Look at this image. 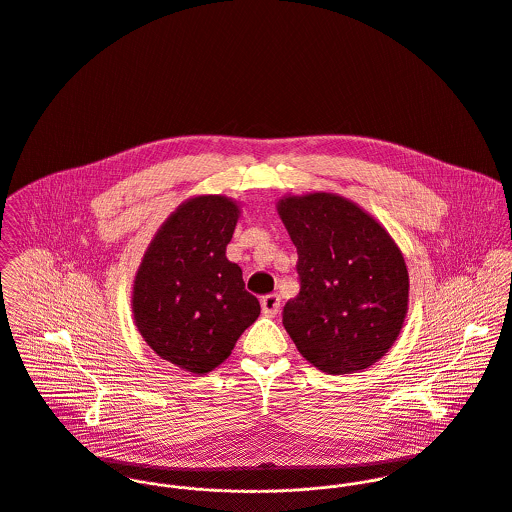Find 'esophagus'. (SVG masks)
Here are the masks:
<instances>
[{
	"label": "esophagus",
	"instance_id": "1",
	"mask_svg": "<svg viewBox=\"0 0 512 512\" xmlns=\"http://www.w3.org/2000/svg\"><path fill=\"white\" fill-rule=\"evenodd\" d=\"M261 308H263V314H265V316H275V314H279V310H281V298H279V294H267V296H263Z\"/></svg>",
	"mask_w": 512,
	"mask_h": 512
}]
</instances>
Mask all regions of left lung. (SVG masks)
<instances>
[{
  "label": "left lung",
  "mask_w": 512,
  "mask_h": 512,
  "mask_svg": "<svg viewBox=\"0 0 512 512\" xmlns=\"http://www.w3.org/2000/svg\"><path fill=\"white\" fill-rule=\"evenodd\" d=\"M277 210L300 279V292L284 304V330L324 373L371 367L393 347L408 310V271L395 239L330 192L284 196Z\"/></svg>",
  "instance_id": "8db88e82"
}]
</instances>
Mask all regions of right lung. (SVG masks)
Instances as JSON below:
<instances>
[{
	"mask_svg": "<svg viewBox=\"0 0 512 512\" xmlns=\"http://www.w3.org/2000/svg\"><path fill=\"white\" fill-rule=\"evenodd\" d=\"M239 206L226 196L180 204L155 233L133 283V318L143 340L182 371L224 363L261 314L239 265L226 257Z\"/></svg>",
	"mask_w": 512,
	"mask_h": 512,
	"instance_id": "add662e5",
	"label": "right lung"
}]
</instances>
